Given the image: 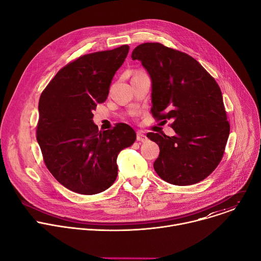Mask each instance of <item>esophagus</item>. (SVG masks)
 I'll return each mask as SVG.
<instances>
[{
  "instance_id": "esophagus-1",
  "label": "esophagus",
  "mask_w": 261,
  "mask_h": 261,
  "mask_svg": "<svg viewBox=\"0 0 261 261\" xmlns=\"http://www.w3.org/2000/svg\"><path fill=\"white\" fill-rule=\"evenodd\" d=\"M136 140L140 141V142H144L147 140V137L142 133V132H137V136H136Z\"/></svg>"
}]
</instances>
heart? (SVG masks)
Instances as JSON below:
<instances>
[{
  "label": "heart",
  "mask_w": 261,
  "mask_h": 261,
  "mask_svg": "<svg viewBox=\"0 0 261 261\" xmlns=\"http://www.w3.org/2000/svg\"><path fill=\"white\" fill-rule=\"evenodd\" d=\"M137 74H140V73H136V74H135V75H137Z\"/></svg>",
  "instance_id": "obj_1"
}]
</instances>
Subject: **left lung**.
Returning <instances> with one entry per match:
<instances>
[{"instance_id":"1","label":"left lung","mask_w":261,"mask_h":261,"mask_svg":"<svg viewBox=\"0 0 261 261\" xmlns=\"http://www.w3.org/2000/svg\"><path fill=\"white\" fill-rule=\"evenodd\" d=\"M131 58L151 77L153 117L171 120L175 132L146 134L160 147L155 171L176 186L204 179L220 163L230 130L218 84L195 59L161 43L140 44Z\"/></svg>"}]
</instances>
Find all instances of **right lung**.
<instances>
[{
    "instance_id": "right-lung-1",
    "label": "right lung",
    "mask_w": 261,
    "mask_h": 261,
    "mask_svg": "<svg viewBox=\"0 0 261 261\" xmlns=\"http://www.w3.org/2000/svg\"><path fill=\"white\" fill-rule=\"evenodd\" d=\"M129 51L128 45L80 57L63 67L39 99L38 141L44 163L67 189L84 195L105 191L118 176L117 158L134 143L135 131L120 123L100 131L93 110Z\"/></svg>"
}]
</instances>
